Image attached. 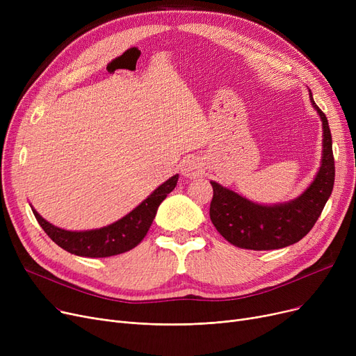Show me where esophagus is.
Returning <instances> with one entry per match:
<instances>
[{"mask_svg": "<svg viewBox=\"0 0 356 356\" xmlns=\"http://www.w3.org/2000/svg\"><path fill=\"white\" fill-rule=\"evenodd\" d=\"M199 164H197V161L195 160V159H186V160H183V163H181V175L184 176V177H192V176H196V175H199Z\"/></svg>", "mask_w": 356, "mask_h": 356, "instance_id": "obj_1", "label": "esophagus"}]
</instances>
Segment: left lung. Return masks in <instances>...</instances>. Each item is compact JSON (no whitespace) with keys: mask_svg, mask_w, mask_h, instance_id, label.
I'll return each mask as SVG.
<instances>
[{"mask_svg":"<svg viewBox=\"0 0 356 356\" xmlns=\"http://www.w3.org/2000/svg\"><path fill=\"white\" fill-rule=\"evenodd\" d=\"M309 95L323 125V154L319 172L300 196L286 203L267 207L211 181L213 188L209 209L211 220L218 232L238 248L267 251L296 244L314 227L332 195L334 159L330 128L325 112L314 104L310 90Z\"/></svg>","mask_w":356,"mask_h":356,"instance_id":"obj_1","label":"left lung"}]
</instances>
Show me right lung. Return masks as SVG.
Listing matches in <instances>:
<instances>
[{"label":"right lung","instance_id":"1","mask_svg":"<svg viewBox=\"0 0 356 356\" xmlns=\"http://www.w3.org/2000/svg\"><path fill=\"white\" fill-rule=\"evenodd\" d=\"M179 175L160 184L159 188L143 200L136 209L120 220L111 223L108 227L90 231H66L51 225L43 219L37 211H33L37 222L40 223L43 231L65 251L89 258H102L118 255L137 247L147 235L149 227L156 218L160 203L165 199L177 184Z\"/></svg>","mask_w":356,"mask_h":356}]
</instances>
